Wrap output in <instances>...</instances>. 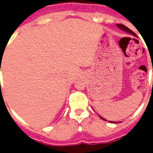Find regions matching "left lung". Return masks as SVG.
Returning a JSON list of instances; mask_svg holds the SVG:
<instances>
[{
	"instance_id": "obj_1",
	"label": "left lung",
	"mask_w": 153,
	"mask_h": 153,
	"mask_svg": "<svg viewBox=\"0 0 153 153\" xmlns=\"http://www.w3.org/2000/svg\"><path fill=\"white\" fill-rule=\"evenodd\" d=\"M117 27H118L119 28H121V29L124 30L125 32H128V33H130V34H132V35H133V36H137V35H136L135 33H134V32H133V31H132V30L129 29L128 27H126V26H125V25H121V24H117ZM100 117L102 119V120H104V121H106L105 119H104V118H103V117ZM109 122H111V123H117V122H115V121H109Z\"/></svg>"
}]
</instances>
